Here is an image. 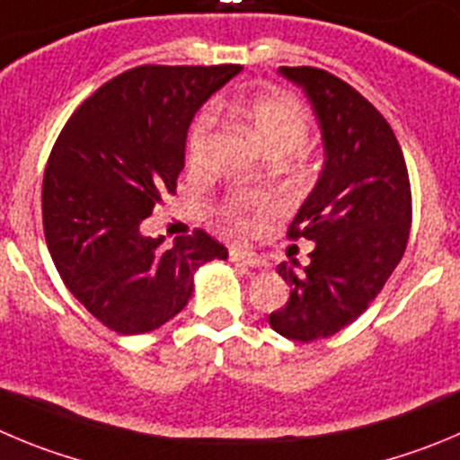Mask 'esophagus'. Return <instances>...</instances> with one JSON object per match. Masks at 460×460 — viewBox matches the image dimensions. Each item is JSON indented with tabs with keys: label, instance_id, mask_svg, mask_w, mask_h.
<instances>
[{
	"label": "esophagus",
	"instance_id": "obj_1",
	"mask_svg": "<svg viewBox=\"0 0 460 460\" xmlns=\"http://www.w3.org/2000/svg\"><path fill=\"white\" fill-rule=\"evenodd\" d=\"M229 259L234 263L240 265H247V268H265V261L261 256H256L254 252H247V250H229Z\"/></svg>",
	"mask_w": 460,
	"mask_h": 460
}]
</instances>
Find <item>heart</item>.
Returning a JSON list of instances; mask_svg holds the SVG:
<instances>
[{"mask_svg":"<svg viewBox=\"0 0 460 460\" xmlns=\"http://www.w3.org/2000/svg\"><path fill=\"white\" fill-rule=\"evenodd\" d=\"M217 106L222 109V104ZM226 109L243 119L244 127L254 133V138L263 145L270 156H290V161L297 163L299 147L306 143L311 133V115L293 94L283 90H265V93L252 94L247 100L234 102ZM213 128H216L213 109L197 113V118L188 127L186 158L190 167H204L208 163ZM268 195L261 190H234L220 204V216L231 226L243 229L250 213H259L268 208Z\"/></svg>","mask_w":460,"mask_h":460,"instance_id":"heart-1","label":"heart"}]
</instances>
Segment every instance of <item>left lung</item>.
<instances>
[{
  "mask_svg": "<svg viewBox=\"0 0 460 460\" xmlns=\"http://www.w3.org/2000/svg\"><path fill=\"white\" fill-rule=\"evenodd\" d=\"M311 100L324 140V170L288 226L315 243L304 272L279 265L290 286L270 327L311 342L345 329L366 311L406 252L411 181L388 119L356 88L320 67H281Z\"/></svg>",
  "mask_w": 460,
  "mask_h": 460,
  "instance_id": "1",
  "label": "left lung"
}]
</instances>
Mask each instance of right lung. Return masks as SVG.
Masks as SVG:
<instances>
[{"mask_svg": "<svg viewBox=\"0 0 460 460\" xmlns=\"http://www.w3.org/2000/svg\"><path fill=\"white\" fill-rule=\"evenodd\" d=\"M240 66H138L106 81L61 128L42 179V229L72 295L111 332H154L183 311L192 274L225 244L204 229L145 238L140 222L177 192L201 104Z\"/></svg>", "mask_w": 460, "mask_h": 460, "instance_id": "1", "label": "right lung"}]
</instances>
